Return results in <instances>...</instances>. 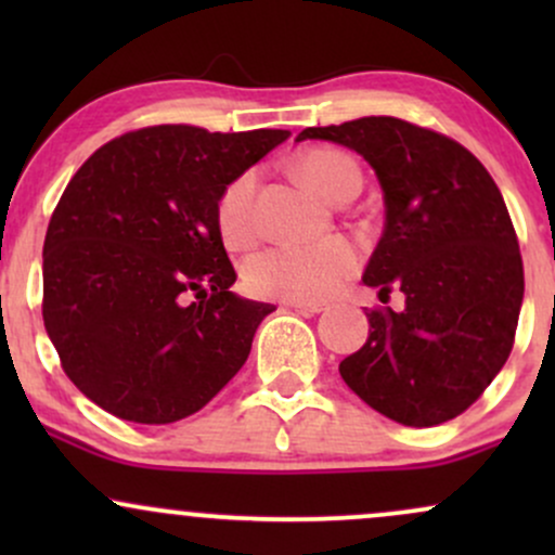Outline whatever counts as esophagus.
Instances as JSON below:
<instances>
[{
  "label": "esophagus",
  "mask_w": 555,
  "mask_h": 555,
  "mask_svg": "<svg viewBox=\"0 0 555 555\" xmlns=\"http://www.w3.org/2000/svg\"><path fill=\"white\" fill-rule=\"evenodd\" d=\"M286 308L297 310V313H302V315H315V313H323V310H326L321 302H286Z\"/></svg>",
  "instance_id": "1"
}]
</instances>
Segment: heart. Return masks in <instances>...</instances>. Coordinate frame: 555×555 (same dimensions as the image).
<instances>
[{
    "mask_svg": "<svg viewBox=\"0 0 555 555\" xmlns=\"http://www.w3.org/2000/svg\"><path fill=\"white\" fill-rule=\"evenodd\" d=\"M297 175L318 193L341 201L360 190V169L354 158L339 149H310L295 158ZM256 175L242 171L221 188L214 206L216 232L229 250H242L258 234ZM360 269V250L347 237L318 242H282L245 260L247 289L258 297L286 302H318L341 289Z\"/></svg>",
    "mask_w": 555,
    "mask_h": 555,
    "instance_id": "1",
    "label": "heart"
}]
</instances>
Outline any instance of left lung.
Segmentation results:
<instances>
[{"label":"left lung","instance_id":"1","mask_svg":"<svg viewBox=\"0 0 555 555\" xmlns=\"http://www.w3.org/2000/svg\"><path fill=\"white\" fill-rule=\"evenodd\" d=\"M358 151L384 188L386 227L362 282L404 310H367L371 336L341 360L344 384L412 428L454 420L482 397L517 334L525 266L499 184L462 143L397 117L297 135Z\"/></svg>","mask_w":555,"mask_h":555}]
</instances>
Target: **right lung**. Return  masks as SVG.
<instances>
[{"instance_id":"right-lung-1","label":"right lung","mask_w":555,"mask_h":555,"mask_svg":"<svg viewBox=\"0 0 555 555\" xmlns=\"http://www.w3.org/2000/svg\"><path fill=\"white\" fill-rule=\"evenodd\" d=\"M286 130H130L67 182L43 240V326L101 410L167 425L206 406L250 354L273 305L237 282L214 206Z\"/></svg>"}]
</instances>
